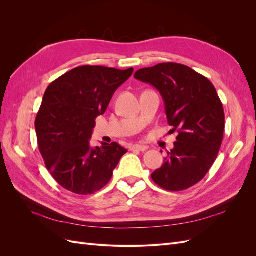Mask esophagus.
Wrapping results in <instances>:
<instances>
[{
  "mask_svg": "<svg viewBox=\"0 0 256 256\" xmlns=\"http://www.w3.org/2000/svg\"><path fill=\"white\" fill-rule=\"evenodd\" d=\"M131 150H134V152H145V150H147V146L136 144V145L131 147Z\"/></svg>",
  "mask_w": 256,
  "mask_h": 256,
  "instance_id": "esophagus-1",
  "label": "esophagus"
}]
</instances>
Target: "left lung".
Instances as JSON below:
<instances>
[{"instance_id":"8db88e82","label":"left lung","mask_w":256,"mask_h":256,"mask_svg":"<svg viewBox=\"0 0 256 256\" xmlns=\"http://www.w3.org/2000/svg\"><path fill=\"white\" fill-rule=\"evenodd\" d=\"M136 80L152 84L164 100L174 148L152 180L168 191H182L200 182L218 156L224 134V110L212 83L192 68L161 63L142 68Z\"/></svg>"}]
</instances>
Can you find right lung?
Returning a JSON list of instances; mask_svg holds the SVG:
<instances>
[{
	"instance_id": "add662e5",
	"label": "right lung",
	"mask_w": 256,
	"mask_h": 256,
	"mask_svg": "<svg viewBox=\"0 0 256 256\" xmlns=\"http://www.w3.org/2000/svg\"><path fill=\"white\" fill-rule=\"evenodd\" d=\"M134 68L104 66L74 68L44 92L35 120L38 148L56 182L76 194H92L110 182L127 150L116 142L90 146L97 116L104 114L112 96Z\"/></svg>"
}]
</instances>
